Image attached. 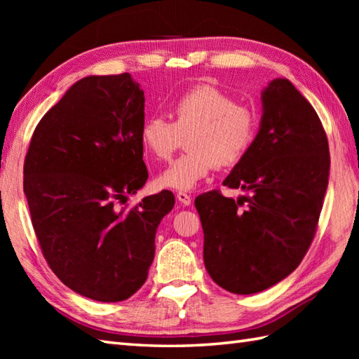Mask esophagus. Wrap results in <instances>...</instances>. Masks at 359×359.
I'll use <instances>...</instances> for the list:
<instances>
[{
    "mask_svg": "<svg viewBox=\"0 0 359 359\" xmlns=\"http://www.w3.org/2000/svg\"><path fill=\"white\" fill-rule=\"evenodd\" d=\"M175 199H177L184 207H188V205H191V197H189L187 193H177V196H175Z\"/></svg>",
    "mask_w": 359,
    "mask_h": 359,
    "instance_id": "34e87169",
    "label": "esophagus"
}]
</instances>
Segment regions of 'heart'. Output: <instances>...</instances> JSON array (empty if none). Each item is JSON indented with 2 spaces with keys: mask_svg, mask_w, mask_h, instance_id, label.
I'll list each match as a JSON object with an SVG mask.
<instances>
[{
  "mask_svg": "<svg viewBox=\"0 0 359 359\" xmlns=\"http://www.w3.org/2000/svg\"><path fill=\"white\" fill-rule=\"evenodd\" d=\"M172 121L149 117L140 129L148 156L166 160L187 137L188 152L157 175V185L175 191H191L215 166L239 163L255 142L257 116L247 104L215 86L199 85L182 94L171 106Z\"/></svg>",
  "mask_w": 359,
  "mask_h": 359,
  "instance_id": "obj_1",
  "label": "heart"
}]
</instances>
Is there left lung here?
Segmentation results:
<instances>
[{"instance_id": "1", "label": "left lung", "mask_w": 359, "mask_h": 359, "mask_svg": "<svg viewBox=\"0 0 359 359\" xmlns=\"http://www.w3.org/2000/svg\"><path fill=\"white\" fill-rule=\"evenodd\" d=\"M261 103L255 142L224 180L248 196L234 201L210 191L194 201L205 269L236 294L262 292L296 270L313 241L329 185V143L313 106L287 79L271 80Z\"/></svg>"}]
</instances>
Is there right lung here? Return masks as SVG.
I'll use <instances>...</instances> for the list:
<instances>
[{"instance_id":"obj_1","label":"right lung","mask_w":359,"mask_h":359,"mask_svg":"<svg viewBox=\"0 0 359 359\" xmlns=\"http://www.w3.org/2000/svg\"><path fill=\"white\" fill-rule=\"evenodd\" d=\"M144 95L131 74L89 75L66 90L35 128L25 194L43 255L75 293L125 301L148 278L156 231L174 194L126 201L147 184L140 129Z\"/></svg>"}]
</instances>
